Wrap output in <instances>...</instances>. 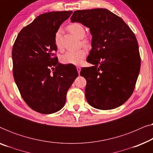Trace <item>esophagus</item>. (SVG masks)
<instances>
[{"label":"esophagus","mask_w":153,"mask_h":153,"mask_svg":"<svg viewBox=\"0 0 153 153\" xmlns=\"http://www.w3.org/2000/svg\"><path fill=\"white\" fill-rule=\"evenodd\" d=\"M76 70H77V72H78V73L79 74V73H80V71H81L80 67H76Z\"/></svg>","instance_id":"1"}]
</instances>
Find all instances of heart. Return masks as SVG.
<instances>
[{
  "mask_svg": "<svg viewBox=\"0 0 153 153\" xmlns=\"http://www.w3.org/2000/svg\"><path fill=\"white\" fill-rule=\"evenodd\" d=\"M68 28L70 30V32L76 35V37H79V38H83L84 37L85 30L81 24L74 23V24L69 25ZM54 41H55V45L56 48L60 51H61L62 49V47L61 44V31H60V30H58L56 31L55 37H54ZM82 42L85 45H88L89 44V42L87 39H83ZM85 55H86L85 49H83V48H81V49L77 50H71V51L65 52L61 56L60 60H61L62 63L64 64L78 65H80Z\"/></svg>",
  "mask_w": 153,
  "mask_h": 153,
  "instance_id": "b5f03b06",
  "label": "heart"
}]
</instances>
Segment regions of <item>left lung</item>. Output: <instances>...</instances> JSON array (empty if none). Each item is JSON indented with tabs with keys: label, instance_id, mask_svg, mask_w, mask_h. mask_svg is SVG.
<instances>
[{
	"label": "left lung",
	"instance_id": "left-lung-1",
	"mask_svg": "<svg viewBox=\"0 0 153 153\" xmlns=\"http://www.w3.org/2000/svg\"><path fill=\"white\" fill-rule=\"evenodd\" d=\"M71 22L90 28L92 49L80 74L86 80L85 95L94 108H117L130 97L141 68L134 33L120 17L106 9L77 10Z\"/></svg>",
	"mask_w": 153,
	"mask_h": 153
}]
</instances>
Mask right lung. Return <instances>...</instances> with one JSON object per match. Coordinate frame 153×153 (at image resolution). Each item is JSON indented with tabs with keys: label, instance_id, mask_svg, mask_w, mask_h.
<instances>
[{
	"label": "right lung",
	"instance_id": "obj_1",
	"mask_svg": "<svg viewBox=\"0 0 153 153\" xmlns=\"http://www.w3.org/2000/svg\"><path fill=\"white\" fill-rule=\"evenodd\" d=\"M72 11L40 14L17 35L12 56L13 76L29 107L43 114L61 109L66 95L78 76L74 65H62L55 56L54 37Z\"/></svg>",
	"mask_w": 153,
	"mask_h": 153
}]
</instances>
